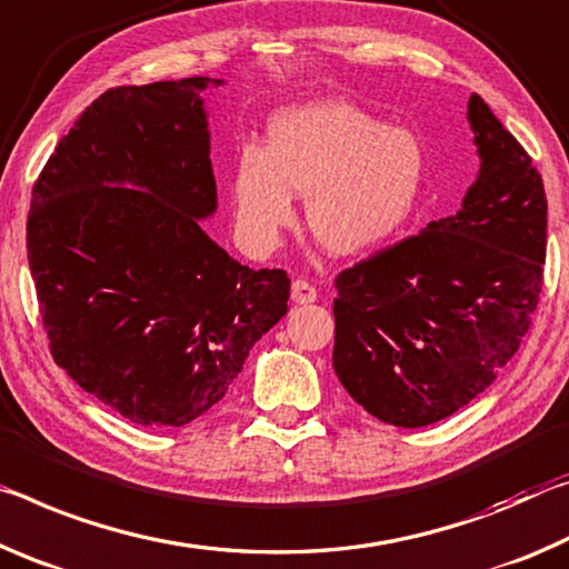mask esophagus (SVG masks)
Instances as JSON below:
<instances>
[{
	"instance_id": "obj_1",
	"label": "esophagus",
	"mask_w": 569,
	"mask_h": 569,
	"mask_svg": "<svg viewBox=\"0 0 569 569\" xmlns=\"http://www.w3.org/2000/svg\"><path fill=\"white\" fill-rule=\"evenodd\" d=\"M318 300V290L310 282H305V279H295L292 282V302L295 305H310Z\"/></svg>"
}]
</instances>
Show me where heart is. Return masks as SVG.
<instances>
[{"mask_svg": "<svg viewBox=\"0 0 569 569\" xmlns=\"http://www.w3.org/2000/svg\"><path fill=\"white\" fill-rule=\"evenodd\" d=\"M426 151L413 130L340 100L284 108L267 148H239L231 169L234 227L247 249L272 251L307 197V227L332 254L352 257L393 239L421 203Z\"/></svg>", "mask_w": 569, "mask_h": 569, "instance_id": "obj_1", "label": "heart"}]
</instances>
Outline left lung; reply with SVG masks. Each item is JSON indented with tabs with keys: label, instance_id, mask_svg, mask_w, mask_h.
Listing matches in <instances>:
<instances>
[{
	"label": "left lung",
	"instance_id": "8db88e82",
	"mask_svg": "<svg viewBox=\"0 0 569 569\" xmlns=\"http://www.w3.org/2000/svg\"><path fill=\"white\" fill-rule=\"evenodd\" d=\"M467 118L481 166L461 209L335 279V372L390 426L443 421L483 393L542 292V176L477 92Z\"/></svg>",
	"mask_w": 569,
	"mask_h": 569
}]
</instances>
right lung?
<instances>
[{
  "label": "right lung",
  "instance_id": "add662e5",
  "mask_svg": "<svg viewBox=\"0 0 569 569\" xmlns=\"http://www.w3.org/2000/svg\"><path fill=\"white\" fill-rule=\"evenodd\" d=\"M213 78L102 92L32 189L27 259L58 366L128 421L179 428L217 406L269 328L290 279L229 257L217 211Z\"/></svg>",
  "mask_w": 569,
  "mask_h": 569
}]
</instances>
